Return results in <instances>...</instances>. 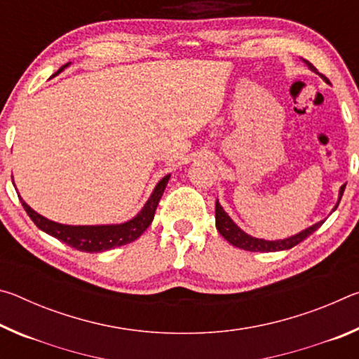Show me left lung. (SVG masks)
<instances>
[{"label": "left lung", "mask_w": 359, "mask_h": 359, "mask_svg": "<svg viewBox=\"0 0 359 359\" xmlns=\"http://www.w3.org/2000/svg\"><path fill=\"white\" fill-rule=\"evenodd\" d=\"M304 63L307 65V68L317 72V69L313 68V66L307 62V60H302ZM323 81L326 83L327 79L325 76ZM344 190H345V184L340 187L339 190V199L336 205L332 208V212L337 209V205L340 203V199H342V194H344ZM325 223V220H321L318 223L312 224V226H309L306 229H302L301 233H297L294 236H290V238H285V239H278V241H266V239H258V238H253V236L247 234L244 229H241L238 224H236L233 222V218H231L226 212H224V209L222 208V204L215 203V226L218 229V233H220L224 239H226L231 245L234 247H239L242 248V250H248V252H282V250H288V248H293L294 245L299 244V242H302L306 238H309L313 231H317L321 224Z\"/></svg>", "instance_id": "left-lung-1"}]
</instances>
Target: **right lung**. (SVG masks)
<instances>
[{"instance_id": "1", "label": "right lung", "mask_w": 359, "mask_h": 359, "mask_svg": "<svg viewBox=\"0 0 359 359\" xmlns=\"http://www.w3.org/2000/svg\"><path fill=\"white\" fill-rule=\"evenodd\" d=\"M71 63H66L62 66L55 74L62 72L63 69L68 68ZM52 76V77H53ZM171 174H168L158 182L156 187L151 191L147 203L144 204V208L137 212L131 220L125 223H115V224H63L48 220V218L42 217L38 212L33 210L29 205L23 201L19 194V199L23 205V209L27 210L29 218L34 222L36 226L41 231H44L48 236L55 238L58 241L65 242L69 247L76 248V250L87 252V253H98L112 250L115 247L130 244V242L136 241L145 229L149 228V224L154 220L155 210L158 201L163 196V191L168 185Z\"/></svg>"}]
</instances>
